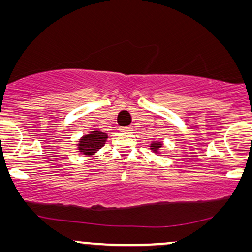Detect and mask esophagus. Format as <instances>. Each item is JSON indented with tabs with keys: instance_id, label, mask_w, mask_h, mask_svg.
Instances as JSON below:
<instances>
[{
	"instance_id": "1",
	"label": "esophagus",
	"mask_w": 252,
	"mask_h": 252,
	"mask_svg": "<svg viewBox=\"0 0 252 252\" xmlns=\"http://www.w3.org/2000/svg\"><path fill=\"white\" fill-rule=\"evenodd\" d=\"M119 130H122V132H132L133 130V127L132 126H126V127H120Z\"/></svg>"
}]
</instances>
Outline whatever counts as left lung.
Wrapping results in <instances>:
<instances>
[{
    "label": "left lung",
    "mask_w": 252,
    "mask_h": 252,
    "mask_svg": "<svg viewBox=\"0 0 252 252\" xmlns=\"http://www.w3.org/2000/svg\"><path fill=\"white\" fill-rule=\"evenodd\" d=\"M163 142L161 141H153V142L150 143V150L155 153L156 155H159L161 153V147H163Z\"/></svg>",
    "instance_id": "1"
}]
</instances>
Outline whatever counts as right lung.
<instances>
[{
  "label": "right lung",
  "instance_id": "obj_1",
  "mask_svg": "<svg viewBox=\"0 0 252 252\" xmlns=\"http://www.w3.org/2000/svg\"><path fill=\"white\" fill-rule=\"evenodd\" d=\"M108 139V134L103 133L101 130L93 129L85 135H82L77 141V150L81 155L87 157H93L101 148L104 146Z\"/></svg>",
  "mask_w": 252,
  "mask_h": 252
}]
</instances>
